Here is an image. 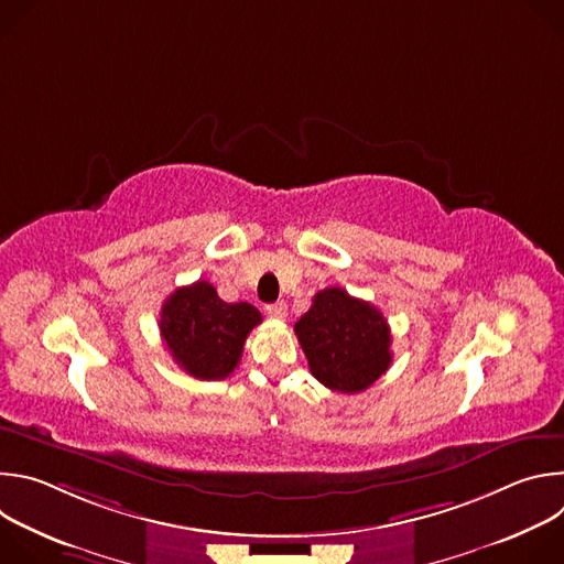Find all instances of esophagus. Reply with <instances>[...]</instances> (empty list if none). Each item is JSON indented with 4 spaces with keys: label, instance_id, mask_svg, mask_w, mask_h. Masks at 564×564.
<instances>
[{
    "label": "esophagus",
    "instance_id": "34e87169",
    "mask_svg": "<svg viewBox=\"0 0 564 564\" xmlns=\"http://www.w3.org/2000/svg\"><path fill=\"white\" fill-rule=\"evenodd\" d=\"M265 312H268L272 318H285V314H288V305H285L283 301H276V303L265 305Z\"/></svg>",
    "mask_w": 564,
    "mask_h": 564
}]
</instances>
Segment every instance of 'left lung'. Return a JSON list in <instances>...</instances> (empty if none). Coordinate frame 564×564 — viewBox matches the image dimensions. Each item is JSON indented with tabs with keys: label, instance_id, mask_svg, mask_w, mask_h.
<instances>
[{
	"label": "left lung",
	"instance_id": "left-lung-1",
	"mask_svg": "<svg viewBox=\"0 0 564 564\" xmlns=\"http://www.w3.org/2000/svg\"><path fill=\"white\" fill-rule=\"evenodd\" d=\"M294 333L314 379L337 392L370 388L392 361L383 314L341 288L316 292Z\"/></svg>",
	"mask_w": 564,
	"mask_h": 564
}]
</instances>
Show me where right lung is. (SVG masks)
Returning a JSON list of instances; mask_svg holds the SVG:
<instances>
[{
    "mask_svg": "<svg viewBox=\"0 0 564 564\" xmlns=\"http://www.w3.org/2000/svg\"><path fill=\"white\" fill-rule=\"evenodd\" d=\"M261 312L250 303H225L207 281L172 292L160 307L158 328L174 361L196 379L216 381L234 372Z\"/></svg>",
    "mask_w": 564,
    "mask_h": 564,
    "instance_id": "right-lung-1",
    "label": "right lung"
}]
</instances>
